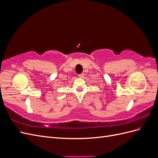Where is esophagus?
<instances>
[{"instance_id":"obj_1","label":"esophagus","mask_w":158,"mask_h":158,"mask_svg":"<svg viewBox=\"0 0 158 158\" xmlns=\"http://www.w3.org/2000/svg\"><path fill=\"white\" fill-rule=\"evenodd\" d=\"M78 76L80 78H84V74H78Z\"/></svg>"}]
</instances>
